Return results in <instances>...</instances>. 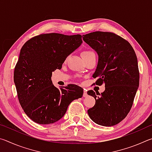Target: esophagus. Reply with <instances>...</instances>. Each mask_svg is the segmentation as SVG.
<instances>
[{
  "label": "esophagus",
  "instance_id": "obj_1",
  "mask_svg": "<svg viewBox=\"0 0 152 152\" xmlns=\"http://www.w3.org/2000/svg\"><path fill=\"white\" fill-rule=\"evenodd\" d=\"M83 96H84V97H87V96H88V94H87V92H86V91H84Z\"/></svg>",
  "mask_w": 152,
  "mask_h": 152
}]
</instances>
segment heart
Listing matches in <instances>:
<instances>
[{
  "label": "heart",
  "mask_w": 152,
  "mask_h": 152,
  "mask_svg": "<svg viewBox=\"0 0 152 152\" xmlns=\"http://www.w3.org/2000/svg\"><path fill=\"white\" fill-rule=\"evenodd\" d=\"M92 53H94V52H92V51H84L83 52H82L81 56L82 57H83V56H88L90 54H92Z\"/></svg>",
  "instance_id": "heart-1"
}]
</instances>
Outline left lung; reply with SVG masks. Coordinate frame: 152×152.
<instances>
[{"label":"left lung","mask_w":152,"mask_h":152,"mask_svg":"<svg viewBox=\"0 0 152 152\" xmlns=\"http://www.w3.org/2000/svg\"><path fill=\"white\" fill-rule=\"evenodd\" d=\"M83 40L99 56L94 84H104L101 93L90 90L87 94L95 99V104L88 110L96 124L109 127L118 124L127 117L137 92L140 72L137 59L127 40L112 32L95 31L83 35Z\"/></svg>","instance_id":"1"}]
</instances>
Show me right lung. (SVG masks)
Segmentation results:
<instances>
[{
    "label": "right lung",
    "mask_w": 152,
    "mask_h": 152,
    "mask_svg": "<svg viewBox=\"0 0 152 152\" xmlns=\"http://www.w3.org/2000/svg\"><path fill=\"white\" fill-rule=\"evenodd\" d=\"M82 42V35L42 33L31 38L20 50L14 70V82L23 110L41 125L53 123L62 117L68 105L81 98L83 90L76 84L58 89L51 80L60 70L68 56Z\"/></svg>",
    "instance_id": "right-lung-1"
}]
</instances>
